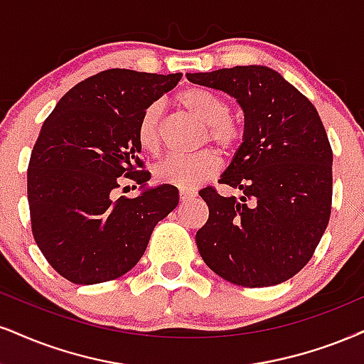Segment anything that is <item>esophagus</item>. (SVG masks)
<instances>
[{"label":"esophagus","mask_w":364,"mask_h":364,"mask_svg":"<svg viewBox=\"0 0 364 364\" xmlns=\"http://www.w3.org/2000/svg\"><path fill=\"white\" fill-rule=\"evenodd\" d=\"M181 200L182 203H186V200H191V199H194L196 197V192H191V191H181Z\"/></svg>","instance_id":"esophagus-1"}]
</instances>
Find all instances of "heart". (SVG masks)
Returning <instances> with one entry per match:
<instances>
[{
    "label": "heart",
    "mask_w": 364,
    "mask_h": 364,
    "mask_svg": "<svg viewBox=\"0 0 364 364\" xmlns=\"http://www.w3.org/2000/svg\"><path fill=\"white\" fill-rule=\"evenodd\" d=\"M178 106L187 114L205 127L203 143H213L228 154L240 145L243 128L230 114V105L219 94L205 87L192 86L177 94ZM138 143L148 154H159L164 143L161 133V107L154 102L143 111L136 128ZM221 160L213 150H203L196 155H172L155 167V178L161 183L175 186L181 191H194L204 182L216 177Z\"/></svg>",
    "instance_id": "heart-1"
}]
</instances>
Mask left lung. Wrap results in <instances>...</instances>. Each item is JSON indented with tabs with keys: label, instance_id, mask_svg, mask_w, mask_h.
<instances>
[{
	"label": "left lung",
	"instance_id": "left-lung-1",
	"mask_svg": "<svg viewBox=\"0 0 364 364\" xmlns=\"http://www.w3.org/2000/svg\"><path fill=\"white\" fill-rule=\"evenodd\" d=\"M186 75L230 94L245 113L243 141L219 178L243 196L199 192L209 208L196 235L200 257L231 284H282L312 258L331 216L333 150L319 113L270 67Z\"/></svg>",
	"mask_w": 364,
	"mask_h": 364
}]
</instances>
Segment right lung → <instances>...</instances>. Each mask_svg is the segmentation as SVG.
Returning a JSON list of instances; mask_svg holds the SVG:
<instances>
[{
  "label": "right lung",
  "mask_w": 364,
  "mask_h": 364,
  "mask_svg": "<svg viewBox=\"0 0 364 364\" xmlns=\"http://www.w3.org/2000/svg\"><path fill=\"white\" fill-rule=\"evenodd\" d=\"M181 79L102 70L64 94L45 119L26 175L31 231L53 270L73 284H101L132 270L156 223L177 208V187H148L150 172L134 168L143 167L141 113ZM123 174L141 186L140 196L115 199Z\"/></svg>",
  "instance_id": "add662e5"
}]
</instances>
